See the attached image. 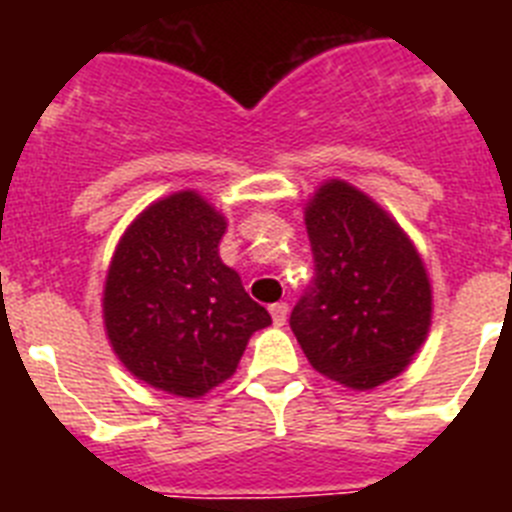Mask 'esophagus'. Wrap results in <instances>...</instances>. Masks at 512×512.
I'll return each mask as SVG.
<instances>
[{
	"mask_svg": "<svg viewBox=\"0 0 512 512\" xmlns=\"http://www.w3.org/2000/svg\"><path fill=\"white\" fill-rule=\"evenodd\" d=\"M269 312H271V320H274V325H284L289 307H287V302H274V305L269 307Z\"/></svg>",
	"mask_w": 512,
	"mask_h": 512,
	"instance_id": "34e87169",
	"label": "esophagus"
}]
</instances>
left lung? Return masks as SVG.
I'll return each mask as SVG.
<instances>
[{"label":"left lung","instance_id":"8db88e82","mask_svg":"<svg viewBox=\"0 0 512 512\" xmlns=\"http://www.w3.org/2000/svg\"><path fill=\"white\" fill-rule=\"evenodd\" d=\"M315 279L292 310L312 369L374 390L410 364L431 328L433 295L405 230L372 197L330 179L305 207Z\"/></svg>","mask_w":512,"mask_h":512}]
</instances>
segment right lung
I'll use <instances>...</instances> for the list:
<instances>
[{
	"label": "right lung",
	"mask_w": 512,
	"mask_h": 512,
	"mask_svg": "<svg viewBox=\"0 0 512 512\" xmlns=\"http://www.w3.org/2000/svg\"><path fill=\"white\" fill-rule=\"evenodd\" d=\"M225 217L200 194L174 192L135 217L104 282V330L133 377L202 397L233 377L248 338L271 325L220 259Z\"/></svg>",
	"instance_id": "obj_1"
}]
</instances>
